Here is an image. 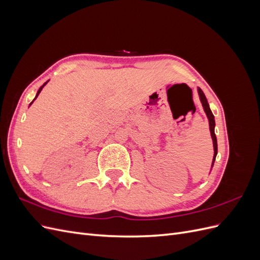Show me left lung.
I'll use <instances>...</instances> for the list:
<instances>
[{
    "instance_id": "left-lung-1",
    "label": "left lung",
    "mask_w": 260,
    "mask_h": 260,
    "mask_svg": "<svg viewBox=\"0 0 260 260\" xmlns=\"http://www.w3.org/2000/svg\"><path fill=\"white\" fill-rule=\"evenodd\" d=\"M199 94H200V99L202 101V104H203V107H204V111H205V113H206V115L208 117V120H209V129H210L212 142H214V149H215L214 159H212V165H214L216 155H217V138H216V135H215V117H214V115H212V113L210 111L205 94H204V92L201 89H199Z\"/></svg>"
}]
</instances>
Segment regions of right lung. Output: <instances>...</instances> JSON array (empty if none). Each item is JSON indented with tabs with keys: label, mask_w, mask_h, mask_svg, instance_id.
<instances>
[{
	"label": "right lung",
	"mask_w": 260,
	"mask_h": 260,
	"mask_svg": "<svg viewBox=\"0 0 260 260\" xmlns=\"http://www.w3.org/2000/svg\"><path fill=\"white\" fill-rule=\"evenodd\" d=\"M46 83H48V82H45V83H44V84H43V85H42V86H41V88H40V89H39V90H38V93H37V95H36V98H35V100H36V99H37V96H38V95H39V93H40V92H41V90H42V89H43V86H44V85H45V84H46ZM32 102H34V101H32ZM32 102H31V104H32Z\"/></svg>",
	"instance_id": "add662e5"
}]
</instances>
